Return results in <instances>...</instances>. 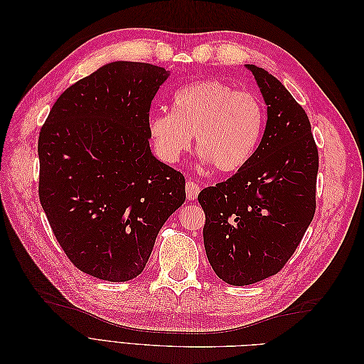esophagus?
I'll list each match as a JSON object with an SVG mask.
<instances>
[{
  "label": "esophagus",
  "mask_w": 364,
  "mask_h": 364,
  "mask_svg": "<svg viewBox=\"0 0 364 364\" xmlns=\"http://www.w3.org/2000/svg\"><path fill=\"white\" fill-rule=\"evenodd\" d=\"M185 191H186V199L196 200L197 194H199V191H200V185L194 181H188L185 185Z\"/></svg>",
  "instance_id": "obj_1"
}]
</instances>
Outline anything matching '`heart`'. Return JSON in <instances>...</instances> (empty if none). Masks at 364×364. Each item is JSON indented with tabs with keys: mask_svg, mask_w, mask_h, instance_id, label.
I'll return each instance as SVG.
<instances>
[{
	"mask_svg": "<svg viewBox=\"0 0 364 364\" xmlns=\"http://www.w3.org/2000/svg\"><path fill=\"white\" fill-rule=\"evenodd\" d=\"M266 124L261 98L237 91L220 80H203L173 95L171 114L149 119V136L156 156L165 164L179 162L191 144L203 164L218 173H235L253 158Z\"/></svg>",
	"mask_w": 364,
	"mask_h": 364,
	"instance_id": "heart-1",
	"label": "heart"
}]
</instances>
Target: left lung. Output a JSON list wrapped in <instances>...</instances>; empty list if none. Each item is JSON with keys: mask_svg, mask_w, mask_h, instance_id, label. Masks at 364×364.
Masks as SVG:
<instances>
[{"mask_svg": "<svg viewBox=\"0 0 364 364\" xmlns=\"http://www.w3.org/2000/svg\"><path fill=\"white\" fill-rule=\"evenodd\" d=\"M246 68L267 105L266 130L243 168L197 197L206 217L208 261L230 285L277 274L316 211L318 153L310 119L277 77L255 65Z\"/></svg>", "mask_w": 364, "mask_h": 364, "instance_id": "left-lung-1", "label": "left lung"}]
</instances>
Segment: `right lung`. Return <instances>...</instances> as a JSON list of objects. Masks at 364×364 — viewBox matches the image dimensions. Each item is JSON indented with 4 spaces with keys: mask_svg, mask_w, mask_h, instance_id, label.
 <instances>
[{
    "mask_svg": "<svg viewBox=\"0 0 364 364\" xmlns=\"http://www.w3.org/2000/svg\"><path fill=\"white\" fill-rule=\"evenodd\" d=\"M170 71L112 62L70 86L42 126L39 199L65 255L94 278L144 270L185 202L183 174L151 155L149 112Z\"/></svg>",
    "mask_w": 364,
    "mask_h": 364,
    "instance_id": "right-lung-1",
    "label": "right lung"
}]
</instances>
